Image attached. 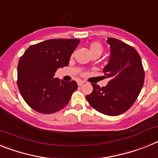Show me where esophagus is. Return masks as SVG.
I'll use <instances>...</instances> for the list:
<instances>
[{
  "label": "esophagus",
  "mask_w": 158,
  "mask_h": 158,
  "mask_svg": "<svg viewBox=\"0 0 158 158\" xmlns=\"http://www.w3.org/2000/svg\"><path fill=\"white\" fill-rule=\"evenodd\" d=\"M84 83H85V81H77V85L79 86H81L82 85L84 84Z\"/></svg>",
  "instance_id": "esophagus-1"
}]
</instances>
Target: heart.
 <instances>
[{"label": "heart", "mask_w": 158, "mask_h": 158, "mask_svg": "<svg viewBox=\"0 0 158 158\" xmlns=\"http://www.w3.org/2000/svg\"><path fill=\"white\" fill-rule=\"evenodd\" d=\"M90 52H100L102 53V44H100V43L98 42H94L91 44L90 45Z\"/></svg>", "instance_id": "b5f03b06"}]
</instances>
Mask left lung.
<instances>
[{
  "instance_id": "obj_1",
  "label": "left lung",
  "mask_w": 158,
  "mask_h": 158,
  "mask_svg": "<svg viewBox=\"0 0 158 158\" xmlns=\"http://www.w3.org/2000/svg\"><path fill=\"white\" fill-rule=\"evenodd\" d=\"M109 62L103 69L108 85L94 90L86 100L97 111L108 116H118L127 111L135 102L143 87L145 72L140 55L135 48L116 38L109 37Z\"/></svg>"
}]
</instances>
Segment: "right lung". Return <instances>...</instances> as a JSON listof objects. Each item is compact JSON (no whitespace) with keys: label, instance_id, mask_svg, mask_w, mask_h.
<instances>
[{"label":"right lung","instance_id":"right-lung-1","mask_svg":"<svg viewBox=\"0 0 158 158\" xmlns=\"http://www.w3.org/2000/svg\"><path fill=\"white\" fill-rule=\"evenodd\" d=\"M78 39H51L31 45L18 62L17 85L23 99L35 111L53 114L68 105L77 89L75 81L54 78L57 69L68 66Z\"/></svg>","mask_w":158,"mask_h":158}]
</instances>
